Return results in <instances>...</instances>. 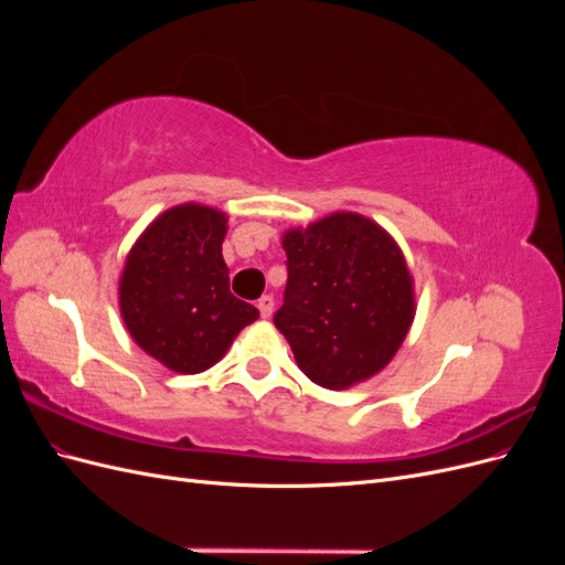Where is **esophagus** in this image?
<instances>
[{"mask_svg": "<svg viewBox=\"0 0 565 565\" xmlns=\"http://www.w3.org/2000/svg\"><path fill=\"white\" fill-rule=\"evenodd\" d=\"M273 306H276V301H273L270 295H264L259 301H256V309L262 311V318H270L273 313Z\"/></svg>", "mask_w": 565, "mask_h": 565, "instance_id": "esophagus-1", "label": "esophagus"}]
</instances>
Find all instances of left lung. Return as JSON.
Instances as JSON below:
<instances>
[{
  "instance_id": "1",
  "label": "left lung",
  "mask_w": 565,
  "mask_h": 565,
  "mask_svg": "<svg viewBox=\"0 0 565 565\" xmlns=\"http://www.w3.org/2000/svg\"><path fill=\"white\" fill-rule=\"evenodd\" d=\"M287 285L273 316L306 377L347 388L377 374L415 318L413 278L374 221L337 212L287 231Z\"/></svg>"
}]
</instances>
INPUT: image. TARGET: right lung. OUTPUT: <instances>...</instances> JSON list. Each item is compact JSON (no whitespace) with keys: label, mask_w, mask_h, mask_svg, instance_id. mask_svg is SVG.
Returning <instances> with one entry per match:
<instances>
[{"label":"right lung","mask_w":565,"mask_h":565,"mask_svg":"<svg viewBox=\"0 0 565 565\" xmlns=\"http://www.w3.org/2000/svg\"><path fill=\"white\" fill-rule=\"evenodd\" d=\"M224 235L226 214L181 204L152 221L127 256L119 311L136 344L174 372L212 367L259 318L231 295Z\"/></svg>","instance_id":"add662e5"}]
</instances>
